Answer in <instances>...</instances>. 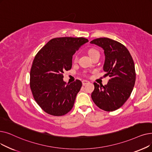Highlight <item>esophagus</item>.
<instances>
[{"label":"esophagus","instance_id":"esophagus-1","mask_svg":"<svg viewBox=\"0 0 152 152\" xmlns=\"http://www.w3.org/2000/svg\"><path fill=\"white\" fill-rule=\"evenodd\" d=\"M89 83V81H88V80H83V81H82L83 85H85V84H88Z\"/></svg>","mask_w":152,"mask_h":152}]
</instances>
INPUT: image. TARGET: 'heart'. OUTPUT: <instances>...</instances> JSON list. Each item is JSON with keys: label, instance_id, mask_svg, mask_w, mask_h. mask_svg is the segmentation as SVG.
<instances>
[{"label": "heart", "instance_id": "1", "mask_svg": "<svg viewBox=\"0 0 152 152\" xmlns=\"http://www.w3.org/2000/svg\"><path fill=\"white\" fill-rule=\"evenodd\" d=\"M98 51H96V50H89V55H90V56H91V55H94V53H97ZM75 61H76L77 60V56H76L75 57Z\"/></svg>", "mask_w": 152, "mask_h": 152}]
</instances>
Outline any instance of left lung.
I'll list each match as a JSON object with an SVG mask.
<instances>
[{"mask_svg": "<svg viewBox=\"0 0 152 152\" xmlns=\"http://www.w3.org/2000/svg\"><path fill=\"white\" fill-rule=\"evenodd\" d=\"M90 43L104 50L103 69L110 77L105 86L94 83L92 99L105 111L115 110L127 101L134 87L136 75L134 60L127 48L114 39L99 38Z\"/></svg>", "mask_w": 152, "mask_h": 152, "instance_id": "obj_1", "label": "left lung"}]
</instances>
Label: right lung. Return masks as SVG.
Returning <instances> with one entry per match:
<instances>
[{
  "mask_svg": "<svg viewBox=\"0 0 152 152\" xmlns=\"http://www.w3.org/2000/svg\"><path fill=\"white\" fill-rule=\"evenodd\" d=\"M88 42L83 37L53 38L36 55L30 70V88L35 101L47 113L61 116L73 107L82 83L77 80L66 83L63 74L71 69L72 55Z\"/></svg>",
  "mask_w": 152,
  "mask_h": 152,
  "instance_id": "add662e5",
  "label": "right lung"
}]
</instances>
